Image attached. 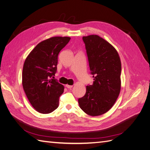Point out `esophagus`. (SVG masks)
Returning <instances> with one entry per match:
<instances>
[{
	"mask_svg": "<svg viewBox=\"0 0 150 150\" xmlns=\"http://www.w3.org/2000/svg\"><path fill=\"white\" fill-rule=\"evenodd\" d=\"M66 87L68 89H71V88H72V85H69V84H66Z\"/></svg>",
	"mask_w": 150,
	"mask_h": 150,
	"instance_id": "esophagus-1",
	"label": "esophagus"
}]
</instances>
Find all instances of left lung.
<instances>
[{"mask_svg": "<svg viewBox=\"0 0 150 150\" xmlns=\"http://www.w3.org/2000/svg\"><path fill=\"white\" fill-rule=\"evenodd\" d=\"M93 84L79 98V107L91 116H100L114 105L121 90V63L118 52L111 44L98 35L84 36Z\"/></svg>", "mask_w": 150, "mask_h": 150, "instance_id": "1", "label": "left lung"}]
</instances>
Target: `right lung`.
I'll list each match as a JSON object with an SVG mask.
<instances>
[{"label":"right lung","instance_id":"add662e5","mask_svg":"<svg viewBox=\"0 0 150 150\" xmlns=\"http://www.w3.org/2000/svg\"><path fill=\"white\" fill-rule=\"evenodd\" d=\"M71 39L52 37L39 42L26 57L22 70V86L31 105L42 114L52 112L59 106L64 87L50 79L57 70L58 54Z\"/></svg>","mask_w":150,"mask_h":150}]
</instances>
